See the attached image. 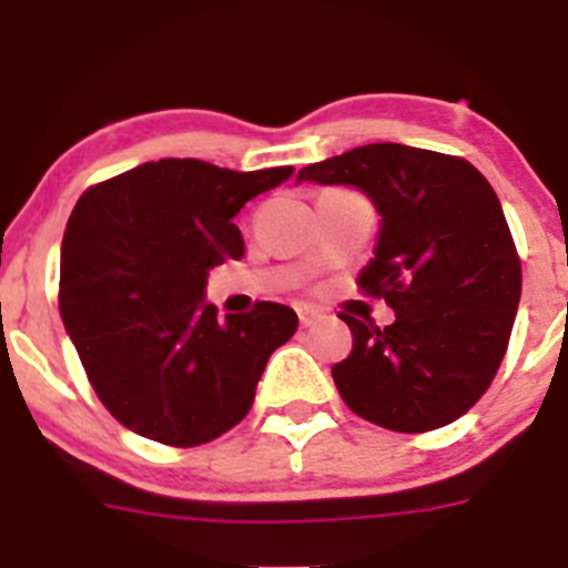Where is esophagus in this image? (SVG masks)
<instances>
[{
	"instance_id": "1",
	"label": "esophagus",
	"mask_w": 568,
	"mask_h": 568,
	"mask_svg": "<svg viewBox=\"0 0 568 568\" xmlns=\"http://www.w3.org/2000/svg\"><path fill=\"white\" fill-rule=\"evenodd\" d=\"M296 313H300V324H302V326L316 324V318H318V311H313V307H307V305L296 307Z\"/></svg>"
}]
</instances>
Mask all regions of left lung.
I'll use <instances>...</instances> for the list:
<instances>
[{
  "mask_svg": "<svg viewBox=\"0 0 568 568\" xmlns=\"http://www.w3.org/2000/svg\"><path fill=\"white\" fill-rule=\"evenodd\" d=\"M354 186L379 220L365 294L385 296V329L341 316L354 348L332 365L352 412L420 434L462 417L495 379L523 294V266L495 189L469 162L379 142L302 168L296 183Z\"/></svg>",
  "mask_w": 568,
  "mask_h": 568,
  "instance_id": "obj_1",
  "label": "left lung"
}]
</instances>
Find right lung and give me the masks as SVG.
I'll return each mask as SVG.
<instances>
[{
  "instance_id": "obj_1",
  "label": "right lung",
  "mask_w": 568,
  "mask_h": 568,
  "mask_svg": "<svg viewBox=\"0 0 568 568\" xmlns=\"http://www.w3.org/2000/svg\"><path fill=\"white\" fill-rule=\"evenodd\" d=\"M291 175L159 159L79 197L62 239L60 316L101 404L140 437L194 448L225 434L300 326L277 302L225 321L205 302L211 268L244 255L233 216Z\"/></svg>"
}]
</instances>
